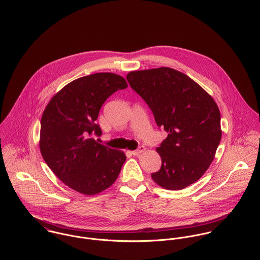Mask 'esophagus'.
<instances>
[{
    "label": "esophagus",
    "instance_id": "obj_1",
    "mask_svg": "<svg viewBox=\"0 0 260 260\" xmlns=\"http://www.w3.org/2000/svg\"><path fill=\"white\" fill-rule=\"evenodd\" d=\"M144 151H145V147H144V146H141V147H139L137 150L133 151L132 154H133L134 156H139V155L142 154Z\"/></svg>",
    "mask_w": 260,
    "mask_h": 260
}]
</instances>
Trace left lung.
<instances>
[{
  "instance_id": "1",
  "label": "left lung",
  "mask_w": 260,
  "mask_h": 260,
  "mask_svg": "<svg viewBox=\"0 0 260 260\" xmlns=\"http://www.w3.org/2000/svg\"><path fill=\"white\" fill-rule=\"evenodd\" d=\"M131 87L151 108L156 125L168 137L156 148L157 185L181 190L207 171L221 141V116L214 100L194 80L168 67L132 71Z\"/></svg>"
}]
</instances>
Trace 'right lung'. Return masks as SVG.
Wrapping results in <instances>:
<instances>
[{"label": "right lung", "mask_w": 260, "mask_h": 260, "mask_svg": "<svg viewBox=\"0 0 260 260\" xmlns=\"http://www.w3.org/2000/svg\"><path fill=\"white\" fill-rule=\"evenodd\" d=\"M127 87L119 75L95 73L63 87L46 106L41 118L40 151L53 173L68 187L94 195L116 180L125 155L99 143L98 119L105 101Z\"/></svg>", "instance_id": "right-lung-1"}]
</instances>
